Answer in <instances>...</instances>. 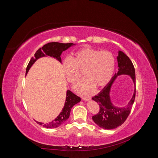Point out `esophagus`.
<instances>
[{
	"label": "esophagus",
	"instance_id": "obj_1",
	"mask_svg": "<svg viewBox=\"0 0 158 158\" xmlns=\"http://www.w3.org/2000/svg\"><path fill=\"white\" fill-rule=\"evenodd\" d=\"M90 99H91V98L89 96H83L82 97V99L84 100V101H85V102L89 101Z\"/></svg>",
	"mask_w": 158,
	"mask_h": 158
}]
</instances>
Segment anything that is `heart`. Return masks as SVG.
Returning <instances> with one entry per match:
<instances>
[{
  "label": "heart",
  "mask_w": 158,
  "mask_h": 158,
  "mask_svg": "<svg viewBox=\"0 0 158 158\" xmlns=\"http://www.w3.org/2000/svg\"><path fill=\"white\" fill-rule=\"evenodd\" d=\"M115 66V59L111 52L99 51L85 47L75 52L73 59H65L63 69L66 79L74 84L84 70L86 76L75 85V89L81 94H89L97 85L102 88L111 80Z\"/></svg>",
  "instance_id": "1"
}]
</instances>
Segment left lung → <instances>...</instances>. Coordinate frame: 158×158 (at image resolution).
Instances as JSON below:
<instances>
[{
    "label": "left lung",
    "instance_id": "1",
    "mask_svg": "<svg viewBox=\"0 0 158 158\" xmlns=\"http://www.w3.org/2000/svg\"><path fill=\"white\" fill-rule=\"evenodd\" d=\"M118 71L114 74L110 82L97 95L92 98L94 102L99 106V113L92 117L94 122L100 128L103 129H114L121 126L126 121L131 113L132 104L135 102L136 94L135 70L128 56L121 51H118L117 56ZM127 75L130 76L133 80L134 93L132 98L125 106L117 107L112 104L110 99L111 87L118 76Z\"/></svg>",
    "mask_w": 158,
    "mask_h": 158
}]
</instances>
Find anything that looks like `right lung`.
<instances>
[{
    "instance_id": "right-lung-1",
    "label": "right lung",
    "mask_w": 158,
    "mask_h": 158,
    "mask_svg": "<svg viewBox=\"0 0 158 158\" xmlns=\"http://www.w3.org/2000/svg\"><path fill=\"white\" fill-rule=\"evenodd\" d=\"M76 44H74L73 43H69V44H62V43L58 42H51L45 44V45L43 46L41 48H40L36 51L34 56L31 57L30 63L28 64L26 68V75L27 74L28 71L30 70L32 65L35 63L37 60L42 58V57H46L47 56L50 57H53V58L56 59V60H57L61 63L62 61L60 55L62 54V52L66 50H67L70 47H73ZM81 99L80 97L74 94L73 92H70V90H67L66 91V97L64 106L63 108L62 109V111H60L59 115L57 116L54 120H52V121L48 123L44 124V123L38 121L36 122L39 124V125H43V127L47 128L59 127L69 118L72 107L76 103H79Z\"/></svg>"
}]
</instances>
